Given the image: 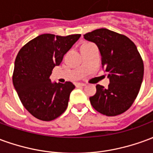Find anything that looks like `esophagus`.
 <instances>
[{"mask_svg": "<svg viewBox=\"0 0 153 153\" xmlns=\"http://www.w3.org/2000/svg\"><path fill=\"white\" fill-rule=\"evenodd\" d=\"M85 85H86V84L83 83H75V86L76 87H83V86H85Z\"/></svg>", "mask_w": 153, "mask_h": 153, "instance_id": "obj_1", "label": "esophagus"}]
</instances>
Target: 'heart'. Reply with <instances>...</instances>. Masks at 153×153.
I'll list each match as a JSON object with an SVG mask.
<instances>
[{
  "mask_svg": "<svg viewBox=\"0 0 153 153\" xmlns=\"http://www.w3.org/2000/svg\"><path fill=\"white\" fill-rule=\"evenodd\" d=\"M85 44H87V43H85Z\"/></svg>",
  "mask_w": 153,
  "mask_h": 153,
  "instance_id": "1",
  "label": "heart"
}]
</instances>
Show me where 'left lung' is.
Returning <instances> with one entry per match:
<instances>
[{
  "label": "left lung",
  "mask_w": 153,
  "mask_h": 153,
  "mask_svg": "<svg viewBox=\"0 0 153 153\" xmlns=\"http://www.w3.org/2000/svg\"><path fill=\"white\" fill-rule=\"evenodd\" d=\"M97 44L102 68L110 79L107 88L97 84V93L89 98L97 111L115 116L126 111L138 96L143 78V61L135 44L128 37L106 28L83 35Z\"/></svg>",
  "instance_id": "1"
}]
</instances>
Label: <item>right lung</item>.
<instances>
[{"label": "right lung", "instance_id": "right-lung-1", "mask_svg": "<svg viewBox=\"0 0 153 153\" xmlns=\"http://www.w3.org/2000/svg\"><path fill=\"white\" fill-rule=\"evenodd\" d=\"M80 36L39 35L17 54L13 84L23 106L35 118L50 121L66 110L70 94L75 87L71 82L52 83L50 75Z\"/></svg>", "mask_w": 153, "mask_h": 153}]
</instances>
